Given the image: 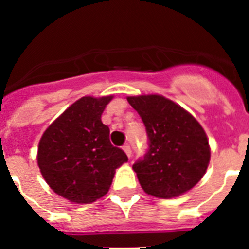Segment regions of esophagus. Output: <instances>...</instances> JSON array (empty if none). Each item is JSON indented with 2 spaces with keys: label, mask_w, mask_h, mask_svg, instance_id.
<instances>
[{
  "label": "esophagus",
  "mask_w": 249,
  "mask_h": 249,
  "mask_svg": "<svg viewBox=\"0 0 249 249\" xmlns=\"http://www.w3.org/2000/svg\"><path fill=\"white\" fill-rule=\"evenodd\" d=\"M123 151L126 152V155L128 156V157H131L132 149H131V146H129V144H124V146H123Z\"/></svg>",
  "instance_id": "esophagus-1"
}]
</instances>
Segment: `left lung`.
Returning a JSON list of instances; mask_svg holds the SVG:
<instances>
[{"instance_id": "left-lung-1", "label": "left lung", "mask_w": 249, "mask_h": 249, "mask_svg": "<svg viewBox=\"0 0 249 249\" xmlns=\"http://www.w3.org/2000/svg\"><path fill=\"white\" fill-rule=\"evenodd\" d=\"M146 127L148 149L133 164L144 192L172 198L201 181L210 163L206 132L181 106L158 96L127 98Z\"/></svg>"}]
</instances>
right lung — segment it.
<instances>
[{
    "mask_svg": "<svg viewBox=\"0 0 249 249\" xmlns=\"http://www.w3.org/2000/svg\"><path fill=\"white\" fill-rule=\"evenodd\" d=\"M112 96L82 97L45 131L37 162L48 186L74 203H92L108 192L114 171L128 160L109 142L101 114Z\"/></svg>",
    "mask_w": 249,
    "mask_h": 249,
    "instance_id": "obj_1",
    "label": "right lung"
}]
</instances>
